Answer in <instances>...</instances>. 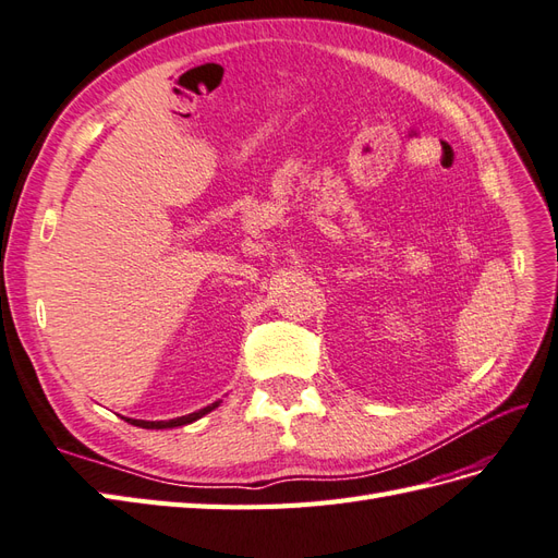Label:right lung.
I'll use <instances>...</instances> for the list:
<instances>
[{
    "instance_id": "1",
    "label": "right lung",
    "mask_w": 558,
    "mask_h": 558,
    "mask_svg": "<svg viewBox=\"0 0 558 558\" xmlns=\"http://www.w3.org/2000/svg\"><path fill=\"white\" fill-rule=\"evenodd\" d=\"M218 404H220V399L214 401V404H209V407L199 409V411L187 413V416H178V418H168V421H140V418H125V421L131 423V425H137V427H147V430H166V427H180V425H187V423L199 421L202 416H206V413L214 411Z\"/></svg>"
}]
</instances>
